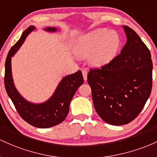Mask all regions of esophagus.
I'll return each mask as SVG.
<instances>
[{
	"label": "esophagus",
	"instance_id": "esophagus-1",
	"mask_svg": "<svg viewBox=\"0 0 157 157\" xmlns=\"http://www.w3.org/2000/svg\"><path fill=\"white\" fill-rule=\"evenodd\" d=\"M82 74H83L84 80L87 81V70H82Z\"/></svg>",
	"mask_w": 157,
	"mask_h": 157
}]
</instances>
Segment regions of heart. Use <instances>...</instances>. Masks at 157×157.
I'll return each instance as SVG.
<instances>
[{
	"label": "heart",
	"mask_w": 157,
	"mask_h": 157,
	"mask_svg": "<svg viewBox=\"0 0 157 157\" xmlns=\"http://www.w3.org/2000/svg\"><path fill=\"white\" fill-rule=\"evenodd\" d=\"M121 44L119 35L114 30L98 28L81 36L75 47L79 57L90 55V61L96 67L105 66L116 58Z\"/></svg>",
	"instance_id": "b5f03b06"
}]
</instances>
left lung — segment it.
Returning <instances> with one entry per match:
<instances>
[{"mask_svg": "<svg viewBox=\"0 0 157 157\" xmlns=\"http://www.w3.org/2000/svg\"><path fill=\"white\" fill-rule=\"evenodd\" d=\"M126 44L111 62L90 69L87 82L95 109L108 124H128L142 111L152 88L151 52L134 30L124 26Z\"/></svg>", "mask_w": 157, "mask_h": 157, "instance_id": "1", "label": "left lung"}]
</instances>
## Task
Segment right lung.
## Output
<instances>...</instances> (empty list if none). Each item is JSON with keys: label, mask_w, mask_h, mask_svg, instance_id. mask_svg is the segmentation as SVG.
<instances>
[{"label": "right lung", "mask_w": 157, "mask_h": 157, "mask_svg": "<svg viewBox=\"0 0 157 157\" xmlns=\"http://www.w3.org/2000/svg\"><path fill=\"white\" fill-rule=\"evenodd\" d=\"M35 29L30 26L23 33L18 41L12 47L5 62L4 85L9 97L15 105L20 117L31 125L39 128H47L62 122L69 112L70 103L78 88L83 84L81 70L67 75L60 82L55 93L48 101L41 104L27 101L19 94L14 85L11 71V58L21 47L26 36ZM45 30L55 32L56 28L47 27Z\"/></svg>", "instance_id": "right-lung-1"}]
</instances>
